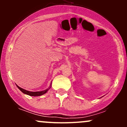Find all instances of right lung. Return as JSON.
Here are the masks:
<instances>
[{"label":"right lung","mask_w":127,"mask_h":127,"mask_svg":"<svg viewBox=\"0 0 127 127\" xmlns=\"http://www.w3.org/2000/svg\"><path fill=\"white\" fill-rule=\"evenodd\" d=\"M17 87H18V88L19 90L21 91L22 93H23L24 94H27V95H30V96H40V95H43V94H45V93H46L49 90V89L51 87V85L50 87H49L48 88L46 89V90H43V91H37V92H32V91H27V90H24V89L20 88V87L18 85H17Z\"/></svg>","instance_id":"obj_1"}]
</instances>
